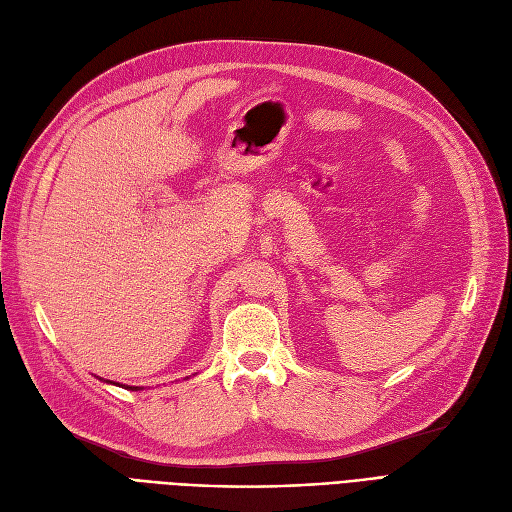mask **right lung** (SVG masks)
<instances>
[{
  "mask_svg": "<svg viewBox=\"0 0 512 512\" xmlns=\"http://www.w3.org/2000/svg\"><path fill=\"white\" fill-rule=\"evenodd\" d=\"M105 383H112V385H120V383H114V381H108V379H103ZM122 387H127V390H139L137 385H122Z\"/></svg>",
  "mask_w": 512,
  "mask_h": 512,
  "instance_id": "obj_1",
  "label": "right lung"
}]
</instances>
